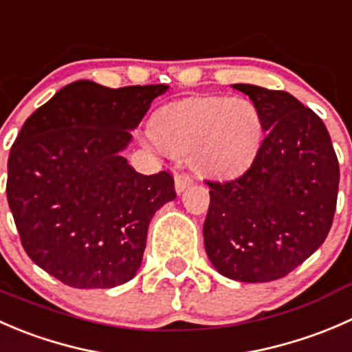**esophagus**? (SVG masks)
I'll list each match as a JSON object with an SVG mask.
<instances>
[{
	"mask_svg": "<svg viewBox=\"0 0 352 352\" xmlns=\"http://www.w3.org/2000/svg\"><path fill=\"white\" fill-rule=\"evenodd\" d=\"M191 184H193V177H191L190 175H186V173H181V175H176V177H175V186H176L177 193L184 191L188 186H191Z\"/></svg>",
	"mask_w": 352,
	"mask_h": 352,
	"instance_id": "34e87169",
	"label": "esophagus"
}]
</instances>
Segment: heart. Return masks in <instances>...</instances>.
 I'll return each mask as SVG.
<instances>
[{"label": "heart", "mask_w": 352, "mask_h": 352, "mask_svg": "<svg viewBox=\"0 0 352 352\" xmlns=\"http://www.w3.org/2000/svg\"><path fill=\"white\" fill-rule=\"evenodd\" d=\"M152 142L171 154H190L205 175L234 176L262 147L263 121L246 99L197 96L168 104L152 118Z\"/></svg>", "instance_id": "obj_1"}]
</instances>
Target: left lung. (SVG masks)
Returning a JSON list of instances; mask_svg holds the SVG:
<instances>
[{
	"mask_svg": "<svg viewBox=\"0 0 352 352\" xmlns=\"http://www.w3.org/2000/svg\"><path fill=\"white\" fill-rule=\"evenodd\" d=\"M267 131L255 161L231 181H205V252L241 283L287 276L325 241L333 222L339 161L323 121L284 90L236 83Z\"/></svg>",
	"mask_w": 352,
	"mask_h": 352,
	"instance_id": "8db88e82",
	"label": "left lung"
}]
</instances>
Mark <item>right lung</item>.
<instances>
[{
    "label": "right lung",
    "instance_id": "add662e5",
    "mask_svg": "<svg viewBox=\"0 0 352 352\" xmlns=\"http://www.w3.org/2000/svg\"><path fill=\"white\" fill-rule=\"evenodd\" d=\"M166 90L78 80L23 123L8 157L10 210L27 255L66 286L133 279L152 215L175 200L171 173L140 175L120 154Z\"/></svg>",
    "mask_w": 352,
    "mask_h": 352
}]
</instances>
